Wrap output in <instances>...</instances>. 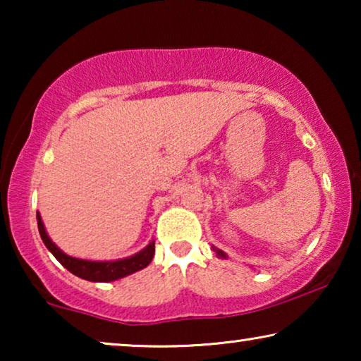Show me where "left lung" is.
Segmentation results:
<instances>
[{
    "instance_id": "1",
    "label": "left lung",
    "mask_w": 361,
    "mask_h": 361,
    "mask_svg": "<svg viewBox=\"0 0 361 361\" xmlns=\"http://www.w3.org/2000/svg\"><path fill=\"white\" fill-rule=\"evenodd\" d=\"M213 250H215V252H216V255L219 256V258H228V256H226V253H224V252H221V250H218V248H215V247H213Z\"/></svg>"
}]
</instances>
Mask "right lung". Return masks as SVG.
Listing matches in <instances>:
<instances>
[{
  "label": "right lung",
  "mask_w": 361,
  "mask_h": 361,
  "mask_svg": "<svg viewBox=\"0 0 361 361\" xmlns=\"http://www.w3.org/2000/svg\"><path fill=\"white\" fill-rule=\"evenodd\" d=\"M36 219H38L39 235L49 252L56 256L60 264L68 269L71 274H75V276L81 277L84 280H89V282H113V280L130 276V274L148 266L152 261V256H154V240H152L149 242V245H146L142 250V252H138L124 259L87 261V259L73 258V256L65 255L62 250H60L56 243L51 240V237L47 235L39 212L36 213Z\"/></svg>",
  "instance_id": "add662e5"
}]
</instances>
